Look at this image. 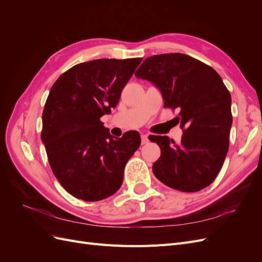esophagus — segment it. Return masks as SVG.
I'll use <instances>...</instances> for the list:
<instances>
[{"label": "esophagus", "mask_w": 262, "mask_h": 262, "mask_svg": "<svg viewBox=\"0 0 262 262\" xmlns=\"http://www.w3.org/2000/svg\"><path fill=\"white\" fill-rule=\"evenodd\" d=\"M141 143L142 144L148 143V137L146 136V134H141Z\"/></svg>", "instance_id": "1"}]
</instances>
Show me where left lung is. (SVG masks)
<instances>
[{"instance_id":"8db88e82","label":"left lung","mask_w":262,"mask_h":262,"mask_svg":"<svg viewBox=\"0 0 262 262\" xmlns=\"http://www.w3.org/2000/svg\"><path fill=\"white\" fill-rule=\"evenodd\" d=\"M134 75L160 90L164 107L179 110L177 119L184 128L180 143L166 136L149 140L161 147V157L153 164L155 177L184 192L208 187L223 166L233 123L231 94L221 76L182 53L149 57Z\"/></svg>"}]
</instances>
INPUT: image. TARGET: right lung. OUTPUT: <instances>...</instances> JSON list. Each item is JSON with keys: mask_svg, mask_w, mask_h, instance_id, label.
Listing matches in <instances>:
<instances>
[{"mask_svg": "<svg viewBox=\"0 0 262 262\" xmlns=\"http://www.w3.org/2000/svg\"><path fill=\"white\" fill-rule=\"evenodd\" d=\"M141 58L80 63L52 85L41 141L55 178L69 193L99 201L121 187L126 162L141 144L137 131L115 138L100 121L112 113Z\"/></svg>", "mask_w": 262, "mask_h": 262, "instance_id": "obj_1", "label": "right lung"}]
</instances>
